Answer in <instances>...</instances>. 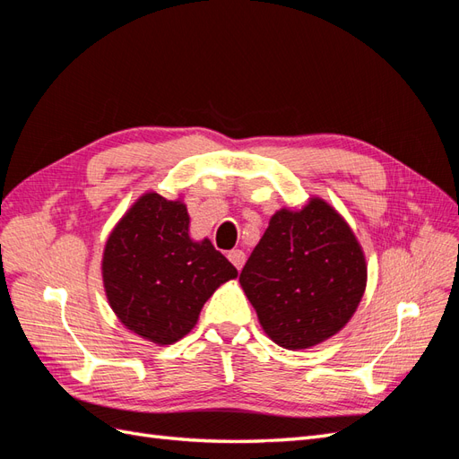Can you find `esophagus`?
<instances>
[{"instance_id": "34e87169", "label": "esophagus", "mask_w": 459, "mask_h": 459, "mask_svg": "<svg viewBox=\"0 0 459 459\" xmlns=\"http://www.w3.org/2000/svg\"><path fill=\"white\" fill-rule=\"evenodd\" d=\"M228 258H230V262H231L233 266L238 268V270L243 268V264H245V253L239 251V248H233V251H230V253H228Z\"/></svg>"}]
</instances>
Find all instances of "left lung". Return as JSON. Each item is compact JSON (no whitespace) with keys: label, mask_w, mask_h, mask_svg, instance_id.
Here are the masks:
<instances>
[{"label":"left lung","mask_w":459,"mask_h":459,"mask_svg":"<svg viewBox=\"0 0 459 459\" xmlns=\"http://www.w3.org/2000/svg\"><path fill=\"white\" fill-rule=\"evenodd\" d=\"M366 258L346 221L322 201L280 211L239 281L262 329L283 349H308L349 322L366 289Z\"/></svg>","instance_id":"left-lung-1"}]
</instances>
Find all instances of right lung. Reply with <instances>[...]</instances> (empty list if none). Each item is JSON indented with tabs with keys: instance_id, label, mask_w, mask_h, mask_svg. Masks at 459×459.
Listing matches in <instances>:
<instances>
[{
	"instance_id": "obj_1",
	"label": "right lung",
	"mask_w": 459,
	"mask_h": 459,
	"mask_svg": "<svg viewBox=\"0 0 459 459\" xmlns=\"http://www.w3.org/2000/svg\"><path fill=\"white\" fill-rule=\"evenodd\" d=\"M233 264L204 239H189L187 208L147 193L126 212L103 255L110 308L137 335L172 344L195 327L204 302L228 280Z\"/></svg>"
}]
</instances>
